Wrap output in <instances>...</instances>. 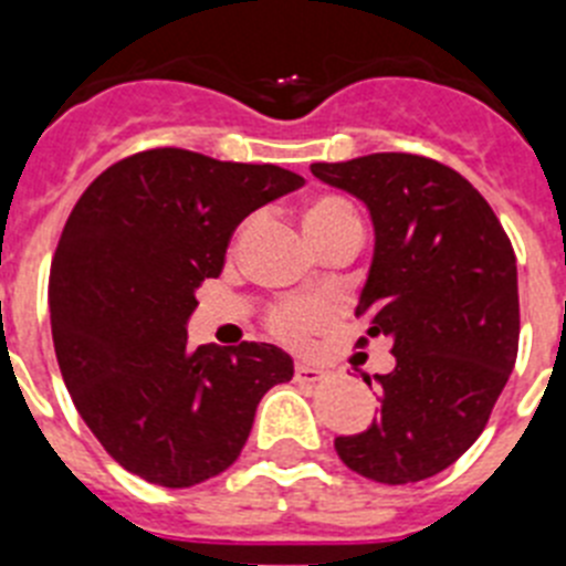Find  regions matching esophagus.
<instances>
[{
  "label": "esophagus",
  "mask_w": 566,
  "mask_h": 566,
  "mask_svg": "<svg viewBox=\"0 0 566 566\" xmlns=\"http://www.w3.org/2000/svg\"><path fill=\"white\" fill-rule=\"evenodd\" d=\"M326 377V374L319 371L317 365H308V363H297V368H294V379L297 382H319V379Z\"/></svg>",
  "instance_id": "1"
}]
</instances>
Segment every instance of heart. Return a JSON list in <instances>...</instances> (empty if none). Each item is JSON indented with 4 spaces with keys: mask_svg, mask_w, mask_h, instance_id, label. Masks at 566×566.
<instances>
[{
    "mask_svg": "<svg viewBox=\"0 0 566 566\" xmlns=\"http://www.w3.org/2000/svg\"><path fill=\"white\" fill-rule=\"evenodd\" d=\"M303 227H306L314 247L332 234L363 232L357 207L348 198L334 192L314 195L303 209ZM243 232H247V227L240 229V234ZM323 323H326V312L312 300H286V303H277L266 312V328L289 345H306L308 337L323 328Z\"/></svg>",
    "mask_w": 566,
    "mask_h": 566,
    "instance_id": "heart-1",
    "label": "heart"
}]
</instances>
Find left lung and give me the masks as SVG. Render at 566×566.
I'll return each mask as SVG.
<instances>
[{
    "mask_svg": "<svg viewBox=\"0 0 566 566\" xmlns=\"http://www.w3.org/2000/svg\"><path fill=\"white\" fill-rule=\"evenodd\" d=\"M312 172L371 209L377 247L357 317L397 357L374 374L379 422L334 448L365 479L422 482L476 442L516 365V252L479 189L433 158L374 153Z\"/></svg>",
    "mask_w": 566,
    "mask_h": 566,
    "instance_id": "8db88e82",
    "label": "left lung"
}]
</instances>
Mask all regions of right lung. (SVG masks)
Listing matches in <instances>:
<instances>
[{"label": "right lung", "instance_id": "1", "mask_svg": "<svg viewBox=\"0 0 566 566\" xmlns=\"http://www.w3.org/2000/svg\"><path fill=\"white\" fill-rule=\"evenodd\" d=\"M274 164L144 149L84 189L50 263V326L76 411L124 470L192 488L240 457L263 394L294 377L269 343L189 348L203 280L238 223L303 187Z\"/></svg>", "mask_w": 566, "mask_h": 566}]
</instances>
